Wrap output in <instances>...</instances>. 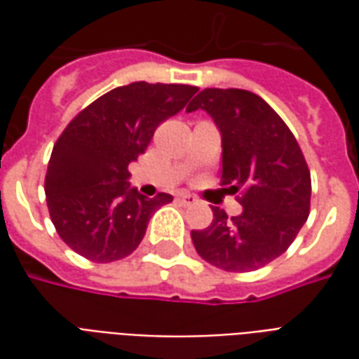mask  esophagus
<instances>
[{"label": "esophagus", "instance_id": "esophagus-1", "mask_svg": "<svg viewBox=\"0 0 359 359\" xmlns=\"http://www.w3.org/2000/svg\"><path fill=\"white\" fill-rule=\"evenodd\" d=\"M179 200L182 203H187V205H190V203H196L198 202V198H196V196H192V194H188V192H182V194L179 196Z\"/></svg>", "mask_w": 359, "mask_h": 359}]
</instances>
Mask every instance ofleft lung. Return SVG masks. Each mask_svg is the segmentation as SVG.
I'll return each instance as SVG.
<instances>
[{
    "label": "left lung",
    "instance_id": "8db88e82",
    "mask_svg": "<svg viewBox=\"0 0 359 359\" xmlns=\"http://www.w3.org/2000/svg\"><path fill=\"white\" fill-rule=\"evenodd\" d=\"M205 111L221 133V184L242 192V213L229 217L211 208V225L190 233L194 248L219 269H259L285 254L308 221V163L285 121L254 92L205 88L187 107Z\"/></svg>",
    "mask_w": 359,
    "mask_h": 359
}]
</instances>
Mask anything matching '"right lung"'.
<instances>
[{"label":"right lung","mask_w":359,"mask_h":359,"mask_svg":"<svg viewBox=\"0 0 359 359\" xmlns=\"http://www.w3.org/2000/svg\"><path fill=\"white\" fill-rule=\"evenodd\" d=\"M196 92L188 84L133 82L97 97L67 125L48 163L46 198L69 248L100 264L138 248L151 215L172 196L140 194L128 182V165Z\"/></svg>","instance_id":"1"}]
</instances>
